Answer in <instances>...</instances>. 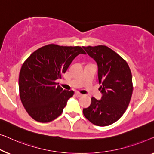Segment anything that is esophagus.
I'll return each instance as SVG.
<instances>
[{
  "mask_svg": "<svg viewBox=\"0 0 154 154\" xmlns=\"http://www.w3.org/2000/svg\"><path fill=\"white\" fill-rule=\"evenodd\" d=\"M75 96H76L77 97H81L82 96V94H79V93H78V92H76L75 93Z\"/></svg>",
  "mask_w": 154,
  "mask_h": 154,
  "instance_id": "34e87169",
  "label": "esophagus"
}]
</instances>
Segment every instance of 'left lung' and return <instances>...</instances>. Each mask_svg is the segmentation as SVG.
Returning <instances> with one entry per match:
<instances>
[{"mask_svg": "<svg viewBox=\"0 0 154 154\" xmlns=\"http://www.w3.org/2000/svg\"><path fill=\"white\" fill-rule=\"evenodd\" d=\"M83 48L96 62L102 94L100 100L91 98L89 107L83 109L84 115L94 125L107 126L119 119L129 105L133 94L131 70L126 61L109 47Z\"/></svg>", "mask_w": 154, "mask_h": 154, "instance_id": "obj_1", "label": "left lung"}]
</instances>
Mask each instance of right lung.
<instances>
[{
	"label": "right lung",
	"mask_w": 154,
	"mask_h": 154,
	"mask_svg": "<svg viewBox=\"0 0 154 154\" xmlns=\"http://www.w3.org/2000/svg\"><path fill=\"white\" fill-rule=\"evenodd\" d=\"M86 54L80 47L44 46L23 63L19 77L20 98L30 116L49 122L60 116L73 91L63 90L55 81L66 72L75 58Z\"/></svg>",
	"instance_id": "add662e5"
}]
</instances>
